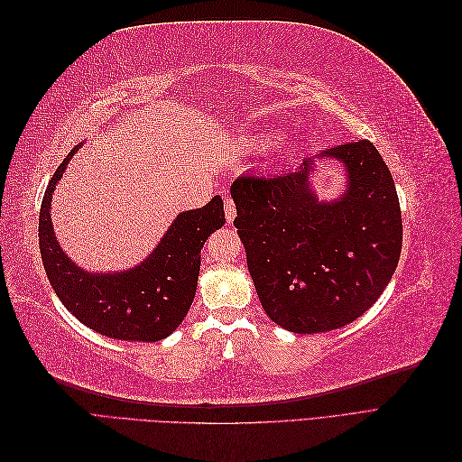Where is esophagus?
Listing matches in <instances>:
<instances>
[{"label": "esophagus", "mask_w": 462, "mask_h": 462, "mask_svg": "<svg viewBox=\"0 0 462 462\" xmlns=\"http://www.w3.org/2000/svg\"><path fill=\"white\" fill-rule=\"evenodd\" d=\"M235 216H236V206H235V202H233V199H226V219H227V223H231L233 219H235Z\"/></svg>", "instance_id": "1"}]
</instances>
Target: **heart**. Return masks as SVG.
<instances>
[{"label": "heart", "instance_id": "1", "mask_svg": "<svg viewBox=\"0 0 462 462\" xmlns=\"http://www.w3.org/2000/svg\"><path fill=\"white\" fill-rule=\"evenodd\" d=\"M262 143H268V138H263V141Z\"/></svg>", "mask_w": 462, "mask_h": 462}]
</instances>
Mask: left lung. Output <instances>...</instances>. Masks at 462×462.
Returning a JSON list of instances; mask_svg holds the SVG:
<instances>
[{"label":"left lung","instance_id":"obj_1","mask_svg":"<svg viewBox=\"0 0 462 462\" xmlns=\"http://www.w3.org/2000/svg\"><path fill=\"white\" fill-rule=\"evenodd\" d=\"M346 167V192L319 202L314 158L282 175L231 185L233 226L260 302L277 326L321 333L351 324L380 299L401 256L402 219L393 177L370 141L319 152Z\"/></svg>","mask_w":462,"mask_h":462}]
</instances>
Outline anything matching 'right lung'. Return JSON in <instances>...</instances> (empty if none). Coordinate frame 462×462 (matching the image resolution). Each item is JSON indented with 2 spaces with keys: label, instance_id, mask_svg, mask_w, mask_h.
<instances>
[{
  "label": "right lung",
  "instance_id": "1",
  "mask_svg": "<svg viewBox=\"0 0 462 462\" xmlns=\"http://www.w3.org/2000/svg\"><path fill=\"white\" fill-rule=\"evenodd\" d=\"M55 170L40 208V254L50 283L65 309L96 333L121 341L153 343L185 319L200 272L206 239L226 223L221 197L180 214L156 250L136 268L119 273H88L69 260L53 236L50 206L55 183L73 153Z\"/></svg>",
  "mask_w": 462,
  "mask_h": 462
}]
</instances>
